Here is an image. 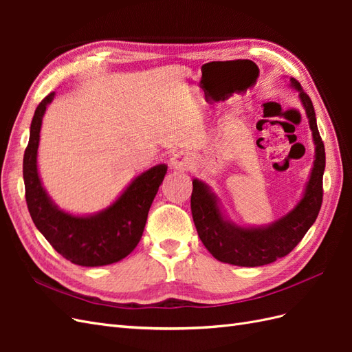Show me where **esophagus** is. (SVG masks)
Here are the masks:
<instances>
[{
  "mask_svg": "<svg viewBox=\"0 0 352 352\" xmlns=\"http://www.w3.org/2000/svg\"><path fill=\"white\" fill-rule=\"evenodd\" d=\"M195 164V157L188 151H177L170 158V166L176 170H189Z\"/></svg>",
  "mask_w": 352,
  "mask_h": 352,
  "instance_id": "34e87169",
  "label": "esophagus"
}]
</instances>
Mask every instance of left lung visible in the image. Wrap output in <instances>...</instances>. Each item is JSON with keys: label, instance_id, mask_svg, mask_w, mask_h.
Wrapping results in <instances>:
<instances>
[{"label": "left lung", "instance_id": "8db88e82", "mask_svg": "<svg viewBox=\"0 0 352 352\" xmlns=\"http://www.w3.org/2000/svg\"><path fill=\"white\" fill-rule=\"evenodd\" d=\"M291 85L300 91V98L316 145L314 166L304 197L292 211L265 228H241L221 216L214 194L204 182L198 179L192 180L190 210L198 236L212 257L221 263L257 267L285 257L301 242L320 211L326 166L324 144L317 129L316 113L310 97L294 78H291Z\"/></svg>", "mask_w": 352, "mask_h": 352}]
</instances>
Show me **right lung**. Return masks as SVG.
Here are the masks:
<instances>
[{
	"mask_svg": "<svg viewBox=\"0 0 352 352\" xmlns=\"http://www.w3.org/2000/svg\"><path fill=\"white\" fill-rule=\"evenodd\" d=\"M52 98L54 92L48 94L35 110L23 157L30 217L52 248L73 264L97 267L120 261L141 241L148 211L167 173V166H154L135 177L110 207L97 214L80 217L60 210L42 186L36 166L42 117Z\"/></svg>",
	"mask_w": 352,
	"mask_h": 352,
	"instance_id": "add662e5",
	"label": "right lung"
}]
</instances>
